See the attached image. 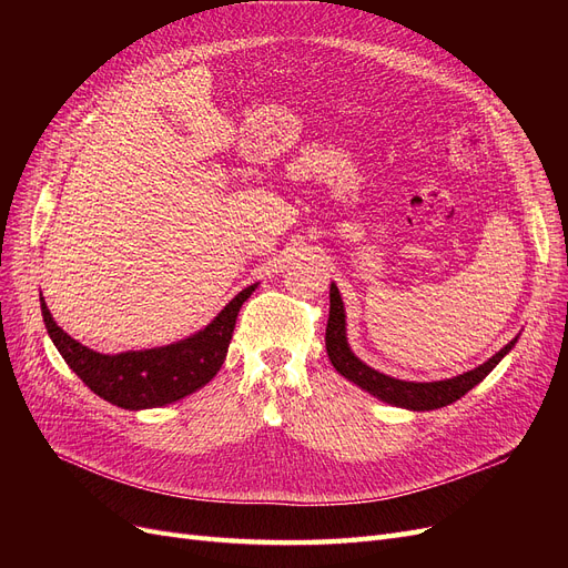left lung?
Segmentation results:
<instances>
[{"mask_svg":"<svg viewBox=\"0 0 568 568\" xmlns=\"http://www.w3.org/2000/svg\"><path fill=\"white\" fill-rule=\"evenodd\" d=\"M324 341H326V353H329L332 365L341 376H346V379H351L359 388L369 390L384 403L407 407V409H436L459 400L464 393H469L476 384L484 382L493 372V367L500 363V359L511 351L514 343H517V338L509 341L500 353H495L488 359V363L467 374H459L455 379L432 382V384L393 379V376H386L382 372L367 367L363 359H357L351 353L348 341H346V313H343V303H341L336 284H332V291H329V320H326Z\"/></svg>","mask_w":568,"mask_h":568,"instance_id":"obj_1","label":"left lung"}]
</instances>
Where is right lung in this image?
Segmentation results:
<instances>
[{"mask_svg": "<svg viewBox=\"0 0 568 568\" xmlns=\"http://www.w3.org/2000/svg\"><path fill=\"white\" fill-rule=\"evenodd\" d=\"M257 284L246 286L234 296L203 332L192 338L165 348L130 351L120 355H101L82 346L68 336L47 311L40 298L47 334L54 341L65 365L71 367L82 384L104 398L125 409L161 407L182 400L184 395L209 384L227 357V346L236 324L239 307L253 294Z\"/></svg>", "mask_w": 568, "mask_h": 568, "instance_id": "right-lung-1", "label": "right lung"}]
</instances>
